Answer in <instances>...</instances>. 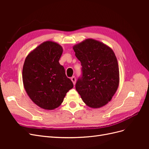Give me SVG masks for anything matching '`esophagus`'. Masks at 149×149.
Masks as SVG:
<instances>
[{
    "label": "esophagus",
    "instance_id": "esophagus-1",
    "mask_svg": "<svg viewBox=\"0 0 149 149\" xmlns=\"http://www.w3.org/2000/svg\"><path fill=\"white\" fill-rule=\"evenodd\" d=\"M71 81L73 82V84L74 85V84H75V83H76V78L74 77V76H73V77H71Z\"/></svg>",
    "mask_w": 149,
    "mask_h": 149
}]
</instances>
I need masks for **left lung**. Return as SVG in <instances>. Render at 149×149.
Instances as JSON below:
<instances>
[{
  "label": "left lung",
  "instance_id": "obj_1",
  "mask_svg": "<svg viewBox=\"0 0 149 149\" xmlns=\"http://www.w3.org/2000/svg\"><path fill=\"white\" fill-rule=\"evenodd\" d=\"M82 66L76 89L83 102L100 108L111 101L119 84L118 60L113 50L98 40L88 38L73 47Z\"/></svg>",
  "mask_w": 149,
  "mask_h": 149
}]
</instances>
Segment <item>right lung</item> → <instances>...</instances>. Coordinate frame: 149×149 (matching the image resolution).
<instances>
[{
	"instance_id": "obj_1",
	"label": "right lung",
	"mask_w": 149,
	"mask_h": 149,
	"mask_svg": "<svg viewBox=\"0 0 149 149\" xmlns=\"http://www.w3.org/2000/svg\"><path fill=\"white\" fill-rule=\"evenodd\" d=\"M63 48L52 41L44 42L26 57L22 80L26 94L36 105L46 110L59 107L73 84L59 60Z\"/></svg>"
}]
</instances>
